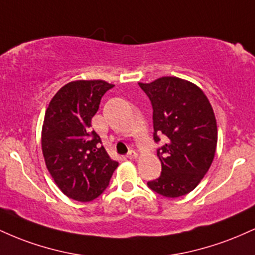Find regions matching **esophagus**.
Wrapping results in <instances>:
<instances>
[{"mask_svg":"<svg viewBox=\"0 0 255 255\" xmlns=\"http://www.w3.org/2000/svg\"><path fill=\"white\" fill-rule=\"evenodd\" d=\"M136 157H137V153H136L135 151H133V150H130L127 153V158H129V159H135Z\"/></svg>","mask_w":255,"mask_h":255,"instance_id":"1","label":"esophagus"}]
</instances>
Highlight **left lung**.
Instances as JSON below:
<instances>
[{
    "label": "left lung",
    "instance_id": "1",
    "mask_svg": "<svg viewBox=\"0 0 255 255\" xmlns=\"http://www.w3.org/2000/svg\"><path fill=\"white\" fill-rule=\"evenodd\" d=\"M153 109V139L166 144L157 150L160 176L148 181L153 192L177 198L192 192L209 171L217 146L213 109L197 85L176 77L139 83Z\"/></svg>",
    "mask_w": 255,
    "mask_h": 255
}]
</instances>
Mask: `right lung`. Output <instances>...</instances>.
I'll return each instance as SVG.
<instances>
[{
	"instance_id": "right-lung-1",
	"label": "right lung",
	"mask_w": 255,
	"mask_h": 255,
	"mask_svg": "<svg viewBox=\"0 0 255 255\" xmlns=\"http://www.w3.org/2000/svg\"><path fill=\"white\" fill-rule=\"evenodd\" d=\"M114 85L104 80H77L64 85L49 103L42 129L46 168L63 194L77 201L98 198L119 166L91 131L101 99Z\"/></svg>"
}]
</instances>
